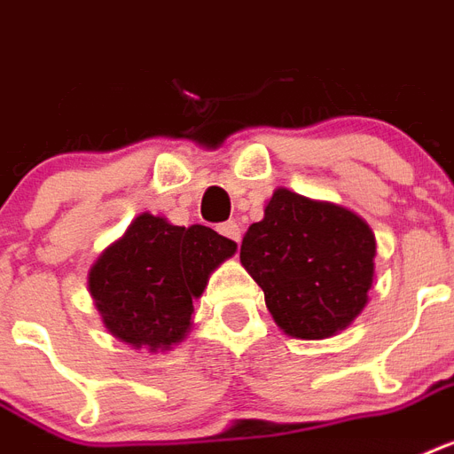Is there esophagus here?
<instances>
[{
    "label": "esophagus",
    "mask_w": 454,
    "mask_h": 454,
    "mask_svg": "<svg viewBox=\"0 0 454 454\" xmlns=\"http://www.w3.org/2000/svg\"><path fill=\"white\" fill-rule=\"evenodd\" d=\"M219 233L223 235V238L233 239L235 245H239V238H242V233H239V226L235 223V221H226V223H221Z\"/></svg>",
    "instance_id": "34e87169"
}]
</instances>
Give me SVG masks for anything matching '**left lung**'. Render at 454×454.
<instances>
[{"label": "left lung", "instance_id": "obj_1", "mask_svg": "<svg viewBox=\"0 0 454 454\" xmlns=\"http://www.w3.org/2000/svg\"><path fill=\"white\" fill-rule=\"evenodd\" d=\"M375 238L355 212L278 189L242 238L239 261L285 333L329 338L355 322L373 286Z\"/></svg>", "mask_w": 454, "mask_h": 454}]
</instances>
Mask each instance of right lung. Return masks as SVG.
<instances>
[{"label":"right lung","mask_w":454,"mask_h":454,"mask_svg":"<svg viewBox=\"0 0 454 454\" xmlns=\"http://www.w3.org/2000/svg\"><path fill=\"white\" fill-rule=\"evenodd\" d=\"M238 245L207 226L139 215L90 268L88 286L106 329L132 348L168 349L191 326L193 298Z\"/></svg>","instance_id":"add662e5"}]
</instances>
